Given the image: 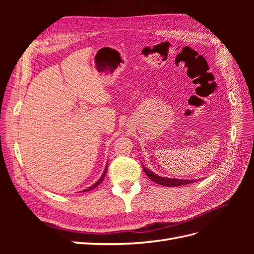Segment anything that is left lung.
<instances>
[{"label":"left lung","instance_id":"obj_1","mask_svg":"<svg viewBox=\"0 0 254 254\" xmlns=\"http://www.w3.org/2000/svg\"><path fill=\"white\" fill-rule=\"evenodd\" d=\"M143 171L145 172L146 175H147V177L150 180H152L153 182H156L158 184H161V186H164V187H180V186H186V184H190V183H193L196 181L194 179L184 180V179H176V178H167V177H161L155 173H152L150 170L146 168L144 165H143Z\"/></svg>","mask_w":254,"mask_h":254}]
</instances>
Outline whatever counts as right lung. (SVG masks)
<instances>
[{
    "instance_id": "add662e5",
    "label": "right lung",
    "mask_w": 254,
    "mask_h": 254,
    "mask_svg": "<svg viewBox=\"0 0 254 254\" xmlns=\"http://www.w3.org/2000/svg\"><path fill=\"white\" fill-rule=\"evenodd\" d=\"M107 167H108V165H107L106 166V168H105V171H104V174L102 175V177H101V178H99L94 184H92V186L91 187H89L88 189H84L82 191H89V190H93V189H95L97 186H98V184H101L102 182H103V180H104V178H105V176H106V173H107Z\"/></svg>"
}]
</instances>
